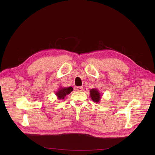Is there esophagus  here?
Here are the masks:
<instances>
[{
	"label": "esophagus",
	"instance_id": "obj_1",
	"mask_svg": "<svg viewBox=\"0 0 155 155\" xmlns=\"http://www.w3.org/2000/svg\"><path fill=\"white\" fill-rule=\"evenodd\" d=\"M83 87L82 86H78L76 87V90L78 91H83Z\"/></svg>",
	"mask_w": 155,
	"mask_h": 155
}]
</instances>
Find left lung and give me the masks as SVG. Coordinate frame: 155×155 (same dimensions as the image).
Masks as SVG:
<instances>
[{"mask_svg": "<svg viewBox=\"0 0 155 155\" xmlns=\"http://www.w3.org/2000/svg\"><path fill=\"white\" fill-rule=\"evenodd\" d=\"M90 96L92 100L95 102H98L101 99L100 93L97 89H91L90 90Z\"/></svg>", "mask_w": 155, "mask_h": 155, "instance_id": "left-lung-1", "label": "left lung"}]
</instances>
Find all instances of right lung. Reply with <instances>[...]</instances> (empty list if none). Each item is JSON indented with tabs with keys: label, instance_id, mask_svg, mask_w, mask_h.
<instances>
[{
	"label": "right lung",
	"instance_id": "right-lung-1",
	"mask_svg": "<svg viewBox=\"0 0 155 155\" xmlns=\"http://www.w3.org/2000/svg\"><path fill=\"white\" fill-rule=\"evenodd\" d=\"M73 91V88L71 86L69 87H64V88H60L59 90L56 93L59 99H64V97L71 93V91Z\"/></svg>",
	"mask_w": 155,
	"mask_h": 155
}]
</instances>
